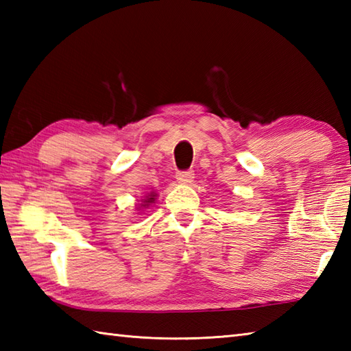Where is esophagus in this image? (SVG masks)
<instances>
[{
    "label": "esophagus",
    "mask_w": 351,
    "mask_h": 351,
    "mask_svg": "<svg viewBox=\"0 0 351 351\" xmlns=\"http://www.w3.org/2000/svg\"><path fill=\"white\" fill-rule=\"evenodd\" d=\"M176 180H178V182H181V184H190V182H193V180H195V173H193V170L178 171Z\"/></svg>",
    "instance_id": "34e87169"
}]
</instances>
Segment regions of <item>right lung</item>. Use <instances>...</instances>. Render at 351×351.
Here are the masks:
<instances>
[{"mask_svg": "<svg viewBox=\"0 0 351 351\" xmlns=\"http://www.w3.org/2000/svg\"><path fill=\"white\" fill-rule=\"evenodd\" d=\"M154 200H155V195H151L147 199H145V205H141V206H146L149 204H154Z\"/></svg>", "mask_w": 351, "mask_h": 351, "instance_id": "obj_1", "label": "right lung"}]
</instances>
